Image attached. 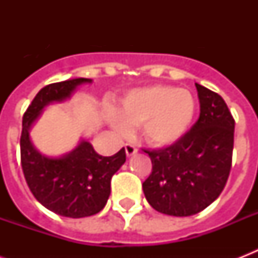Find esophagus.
I'll return each instance as SVG.
<instances>
[{
	"label": "esophagus",
	"mask_w": 258,
	"mask_h": 258,
	"mask_svg": "<svg viewBox=\"0 0 258 258\" xmlns=\"http://www.w3.org/2000/svg\"><path fill=\"white\" fill-rule=\"evenodd\" d=\"M124 149H125V154H127V157H133L134 154H137V151H138V149L135 147V145H133V143H125Z\"/></svg>",
	"instance_id": "1"
}]
</instances>
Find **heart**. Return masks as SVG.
<instances>
[{"mask_svg": "<svg viewBox=\"0 0 258 258\" xmlns=\"http://www.w3.org/2000/svg\"><path fill=\"white\" fill-rule=\"evenodd\" d=\"M197 103L191 92L172 86L135 89L121 100L120 111L108 109L107 116L117 133L128 124L139 125L142 137L153 146H169L179 141L191 124Z\"/></svg>", "mask_w": 258, "mask_h": 258, "instance_id": "heart-1", "label": "heart"}]
</instances>
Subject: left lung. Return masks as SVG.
<instances>
[{
    "label": "left lung",
    "instance_id": "left-lung-1",
    "mask_svg": "<svg viewBox=\"0 0 258 258\" xmlns=\"http://www.w3.org/2000/svg\"><path fill=\"white\" fill-rule=\"evenodd\" d=\"M200 117L171 146L145 150L153 170L143 182L146 200L157 212L187 217L220 197L232 169L234 119L218 93L196 84Z\"/></svg>",
    "mask_w": 258,
    "mask_h": 258
}]
</instances>
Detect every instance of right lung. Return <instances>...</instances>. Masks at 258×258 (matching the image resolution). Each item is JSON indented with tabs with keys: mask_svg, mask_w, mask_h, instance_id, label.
<instances>
[{
	"mask_svg": "<svg viewBox=\"0 0 258 258\" xmlns=\"http://www.w3.org/2000/svg\"><path fill=\"white\" fill-rule=\"evenodd\" d=\"M89 82L80 78L45 86L22 117L20 149L28 187L42 206L70 218L93 216L104 208L111 192V178L125 162L124 147L112 157H101L91 143L83 141L64 157L46 158L30 143L29 128L46 104L64 100L79 84Z\"/></svg>",
	"mask_w": 258,
	"mask_h": 258,
	"instance_id": "obj_1",
	"label": "right lung"
}]
</instances>
